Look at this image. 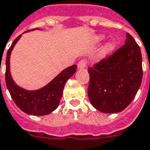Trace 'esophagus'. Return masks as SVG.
Here are the masks:
<instances>
[{
  "label": "esophagus",
  "mask_w": 150,
  "mask_h": 150,
  "mask_svg": "<svg viewBox=\"0 0 150 150\" xmlns=\"http://www.w3.org/2000/svg\"><path fill=\"white\" fill-rule=\"evenodd\" d=\"M86 60H81L77 64V68L80 69L86 68Z\"/></svg>",
  "instance_id": "esophagus-1"
}]
</instances>
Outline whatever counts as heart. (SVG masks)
Here are the masks:
<instances>
[{
  "mask_svg": "<svg viewBox=\"0 0 150 150\" xmlns=\"http://www.w3.org/2000/svg\"><path fill=\"white\" fill-rule=\"evenodd\" d=\"M105 38V36L103 35H98L96 37V39H95V41L97 42V43H100L101 41H103V39ZM115 47H116V42L115 41V40H111V41H109V42H107L106 44H105V46L103 47V51H102V52H101L100 57L102 58H103L104 56H106L108 54H110L111 52H112L113 51L115 48Z\"/></svg>",
  "mask_w": 150,
  "mask_h": 150,
  "instance_id": "obj_1",
  "label": "heart"
}]
</instances>
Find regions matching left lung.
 Masks as SVG:
<instances>
[{
	"label": "left lung",
	"mask_w": 150,
	"mask_h": 150,
	"mask_svg": "<svg viewBox=\"0 0 150 150\" xmlns=\"http://www.w3.org/2000/svg\"><path fill=\"white\" fill-rule=\"evenodd\" d=\"M88 97L103 113H118L128 107L141 86L143 71L141 49L126 34L125 44L107 59L88 69Z\"/></svg>",
	"instance_id": "8db88e82"
}]
</instances>
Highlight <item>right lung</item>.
I'll list each match as a JSON object with an SVG mask.
<instances>
[{
	"instance_id": "add662e5",
	"label": "right lung",
	"mask_w": 150,
	"mask_h": 150,
	"mask_svg": "<svg viewBox=\"0 0 150 150\" xmlns=\"http://www.w3.org/2000/svg\"><path fill=\"white\" fill-rule=\"evenodd\" d=\"M37 29L30 30H35ZM28 32L25 31L24 33ZM22 35L16 38L7 52L5 61V83L13 100L19 109L23 112L31 115H46L55 111L59 106L60 98L63 94L64 87L66 81L73 76L77 70V65L73 64L61 71L55 78L40 89L28 90L18 86L13 80L10 73L9 60L10 55L15 44Z\"/></svg>"
}]
</instances>
